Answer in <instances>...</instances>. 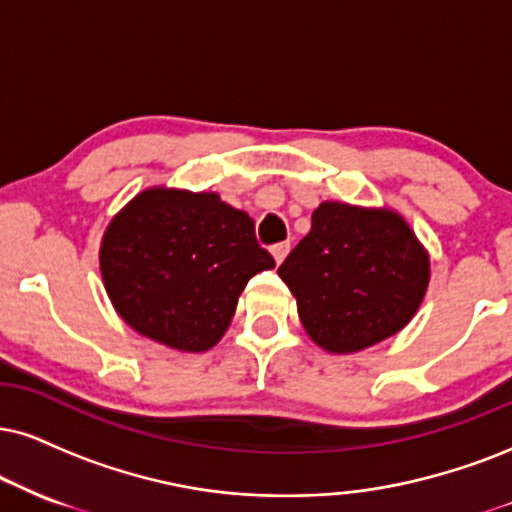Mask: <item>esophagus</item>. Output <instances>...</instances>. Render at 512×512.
Wrapping results in <instances>:
<instances>
[{
    "label": "esophagus",
    "instance_id": "1",
    "mask_svg": "<svg viewBox=\"0 0 512 512\" xmlns=\"http://www.w3.org/2000/svg\"><path fill=\"white\" fill-rule=\"evenodd\" d=\"M270 254H273V258H275V263L277 266H280L282 261H285V256L289 254V242H280V244H273L270 246Z\"/></svg>",
    "mask_w": 512,
    "mask_h": 512
}]
</instances>
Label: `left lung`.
<instances>
[{"label":"left lung","mask_w":512,"mask_h":512,"mask_svg":"<svg viewBox=\"0 0 512 512\" xmlns=\"http://www.w3.org/2000/svg\"><path fill=\"white\" fill-rule=\"evenodd\" d=\"M277 275L320 349L356 353L413 320L430 285V254L394 208L323 201Z\"/></svg>","instance_id":"left-lung-1"}]
</instances>
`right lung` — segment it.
<instances>
[{
    "label": "right lung",
    "instance_id": "right-lung-1",
    "mask_svg": "<svg viewBox=\"0 0 512 512\" xmlns=\"http://www.w3.org/2000/svg\"><path fill=\"white\" fill-rule=\"evenodd\" d=\"M275 268L254 220L216 192L149 187L106 227L99 270L113 308L132 330L168 349H213L246 282Z\"/></svg>",
    "mask_w": 512,
    "mask_h": 512
}]
</instances>
